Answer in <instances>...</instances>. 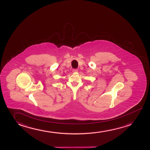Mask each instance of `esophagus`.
Instances as JSON below:
<instances>
[{
    "mask_svg": "<svg viewBox=\"0 0 150 150\" xmlns=\"http://www.w3.org/2000/svg\"><path fill=\"white\" fill-rule=\"evenodd\" d=\"M78 71V70L77 69H74L72 70V72H77Z\"/></svg>",
    "mask_w": 150,
    "mask_h": 150,
    "instance_id": "1",
    "label": "esophagus"
}]
</instances>
